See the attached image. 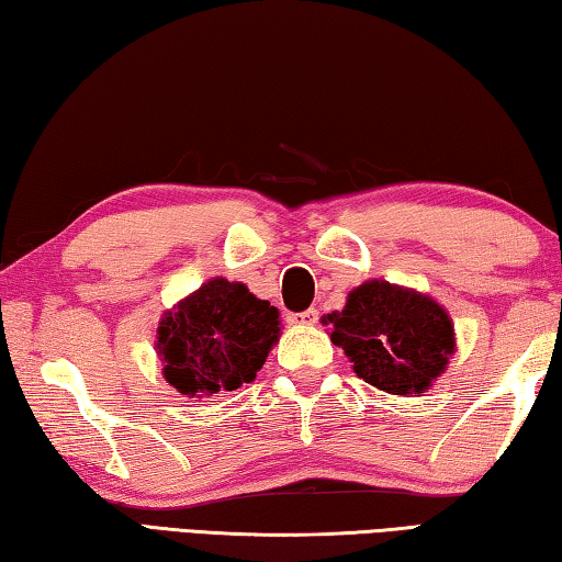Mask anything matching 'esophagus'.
Listing matches in <instances>:
<instances>
[{"label": "esophagus", "instance_id": "esophagus-1", "mask_svg": "<svg viewBox=\"0 0 562 562\" xmlns=\"http://www.w3.org/2000/svg\"><path fill=\"white\" fill-rule=\"evenodd\" d=\"M319 319V312L315 307L304 310V312H292V315H288V322L292 327H315Z\"/></svg>", "mask_w": 562, "mask_h": 562}]
</instances>
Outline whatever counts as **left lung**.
Returning <instances> with one entry per match:
<instances>
[{
  "label": "left lung",
  "mask_w": 562,
  "mask_h": 562,
  "mask_svg": "<svg viewBox=\"0 0 562 562\" xmlns=\"http://www.w3.org/2000/svg\"><path fill=\"white\" fill-rule=\"evenodd\" d=\"M351 369L386 394H424L456 351L451 315L431 294L386 280H367L347 294L345 310L322 317Z\"/></svg>",
  "instance_id": "8db88e82"
}]
</instances>
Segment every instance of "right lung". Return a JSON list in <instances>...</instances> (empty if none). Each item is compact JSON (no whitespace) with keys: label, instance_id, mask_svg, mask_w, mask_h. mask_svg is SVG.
I'll use <instances>...</instances> for the list:
<instances>
[{"label":"right lung","instance_id":"add662e5","mask_svg":"<svg viewBox=\"0 0 562 562\" xmlns=\"http://www.w3.org/2000/svg\"><path fill=\"white\" fill-rule=\"evenodd\" d=\"M280 335L278 307L243 282L213 278L164 312L156 351L176 392L211 398L255 382Z\"/></svg>","mask_w":562,"mask_h":562}]
</instances>
